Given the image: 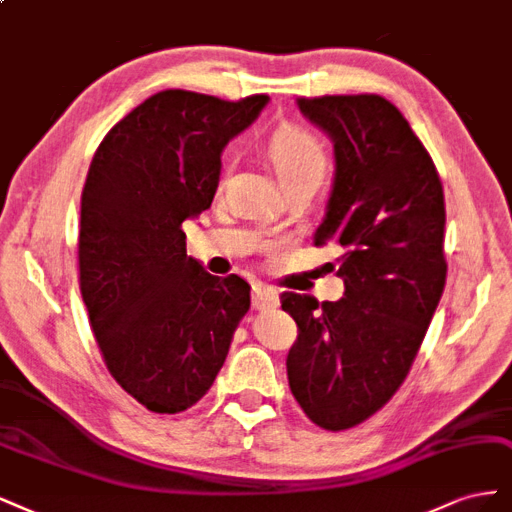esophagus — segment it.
<instances>
[{"mask_svg": "<svg viewBox=\"0 0 512 512\" xmlns=\"http://www.w3.org/2000/svg\"><path fill=\"white\" fill-rule=\"evenodd\" d=\"M253 306L257 310L276 308L278 306V291H276V287H272L268 283H255L253 285Z\"/></svg>", "mask_w": 512, "mask_h": 512, "instance_id": "obj_1", "label": "esophagus"}]
</instances>
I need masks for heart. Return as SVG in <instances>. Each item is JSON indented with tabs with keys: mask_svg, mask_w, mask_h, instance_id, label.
<instances>
[{
	"mask_svg": "<svg viewBox=\"0 0 512 512\" xmlns=\"http://www.w3.org/2000/svg\"><path fill=\"white\" fill-rule=\"evenodd\" d=\"M268 155L285 189L300 183L319 185L327 168L323 142L312 131L298 125L278 129L270 138ZM229 168H232V161L225 163V174Z\"/></svg>",
	"mask_w": 512,
	"mask_h": 512,
	"instance_id": "1",
	"label": "heart"
}]
</instances>
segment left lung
<instances>
[{"instance_id":"1","label":"left lung","mask_w":512,"mask_h":512,"mask_svg":"<svg viewBox=\"0 0 512 512\" xmlns=\"http://www.w3.org/2000/svg\"><path fill=\"white\" fill-rule=\"evenodd\" d=\"M298 106L334 140L336 176L315 246L342 249L344 298L280 295L298 323L287 378L312 423L342 432L393 398L421 349L447 283V210L430 153L385 97H300Z\"/></svg>"}]
</instances>
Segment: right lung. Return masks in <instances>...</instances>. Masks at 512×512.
<instances>
[{"label": "right lung", "mask_w": 512, "mask_h": 512, "mask_svg": "<svg viewBox=\"0 0 512 512\" xmlns=\"http://www.w3.org/2000/svg\"><path fill=\"white\" fill-rule=\"evenodd\" d=\"M268 95L185 89L144 100L97 146L80 195L78 283L108 372L159 415L200 402L251 306L244 278L187 255L183 221L210 208L225 144Z\"/></svg>", "instance_id": "add662e5"}]
</instances>
